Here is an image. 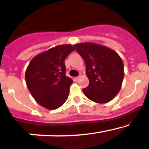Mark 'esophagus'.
Listing matches in <instances>:
<instances>
[{
	"mask_svg": "<svg viewBox=\"0 0 149 149\" xmlns=\"http://www.w3.org/2000/svg\"><path fill=\"white\" fill-rule=\"evenodd\" d=\"M79 77H74V80H75V81H77V80L79 79Z\"/></svg>",
	"mask_w": 149,
	"mask_h": 149,
	"instance_id": "obj_1",
	"label": "esophagus"
}]
</instances>
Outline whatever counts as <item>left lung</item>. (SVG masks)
Here are the masks:
<instances>
[{"label":"left lung","instance_id":"obj_1","mask_svg":"<svg viewBox=\"0 0 149 149\" xmlns=\"http://www.w3.org/2000/svg\"><path fill=\"white\" fill-rule=\"evenodd\" d=\"M74 47L82 57L89 80L83 92L98 103L111 101L120 91L124 78V65L115 51L94 43H81Z\"/></svg>","mask_w":149,"mask_h":149}]
</instances>
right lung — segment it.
I'll list each match as a JSON object with an SVG mask.
<instances>
[{"label":"right lung","mask_w":149,"mask_h":149,"mask_svg":"<svg viewBox=\"0 0 149 149\" xmlns=\"http://www.w3.org/2000/svg\"><path fill=\"white\" fill-rule=\"evenodd\" d=\"M74 48L59 45L37 55L25 72L29 91L39 105L48 110L61 107L68 99L73 81L66 76L65 60Z\"/></svg>","instance_id":"right-lung-1"}]
</instances>
